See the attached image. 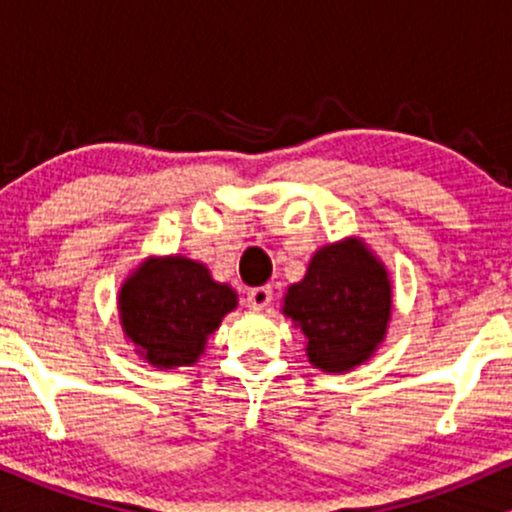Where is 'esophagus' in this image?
<instances>
[{"mask_svg":"<svg viewBox=\"0 0 512 512\" xmlns=\"http://www.w3.org/2000/svg\"><path fill=\"white\" fill-rule=\"evenodd\" d=\"M245 303H248V308L255 310V313L269 308V305H272V286H260V289H252L248 293V298H245Z\"/></svg>","mask_w":512,"mask_h":512,"instance_id":"esophagus-1","label":"esophagus"}]
</instances>
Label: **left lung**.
Listing matches in <instances>:
<instances>
[{"label":"left lung","mask_w":512,"mask_h":512,"mask_svg":"<svg viewBox=\"0 0 512 512\" xmlns=\"http://www.w3.org/2000/svg\"><path fill=\"white\" fill-rule=\"evenodd\" d=\"M281 313L305 337V356L325 373H346L375 356L392 317V279L363 238L327 243L284 293Z\"/></svg>","instance_id":"left-lung-1"}]
</instances>
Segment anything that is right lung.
<instances>
[{
	"label": "right lung",
	"mask_w": 512,
	"mask_h": 512,
	"mask_svg": "<svg viewBox=\"0 0 512 512\" xmlns=\"http://www.w3.org/2000/svg\"><path fill=\"white\" fill-rule=\"evenodd\" d=\"M236 308V289L185 255L146 257L117 293L125 339L158 370L195 366L223 317Z\"/></svg>",
	"instance_id": "1"
}]
</instances>
